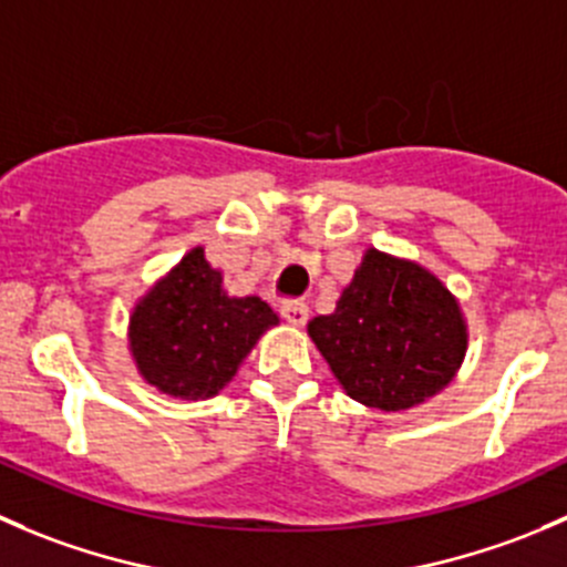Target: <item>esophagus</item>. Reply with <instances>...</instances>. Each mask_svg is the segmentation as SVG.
Listing matches in <instances>:
<instances>
[{"instance_id":"esophagus-1","label":"esophagus","mask_w":567,"mask_h":567,"mask_svg":"<svg viewBox=\"0 0 567 567\" xmlns=\"http://www.w3.org/2000/svg\"><path fill=\"white\" fill-rule=\"evenodd\" d=\"M281 317L289 324H295V328H300V324H306V319H308V306L302 300H284Z\"/></svg>"}]
</instances>
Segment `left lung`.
I'll return each instance as SVG.
<instances>
[{
	"instance_id": "left-lung-1",
	"label": "left lung",
	"mask_w": 567,
	"mask_h": 567,
	"mask_svg": "<svg viewBox=\"0 0 567 567\" xmlns=\"http://www.w3.org/2000/svg\"><path fill=\"white\" fill-rule=\"evenodd\" d=\"M308 336L341 389L380 411H405L439 394L466 355L457 300L413 261L367 250L336 311Z\"/></svg>"
}]
</instances>
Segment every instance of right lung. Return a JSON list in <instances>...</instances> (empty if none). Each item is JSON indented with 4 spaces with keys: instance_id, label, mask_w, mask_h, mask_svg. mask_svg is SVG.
I'll return each mask as SVG.
<instances>
[{
    "instance_id": "right-lung-1",
    "label": "right lung",
    "mask_w": 567,
    "mask_h": 567,
    "mask_svg": "<svg viewBox=\"0 0 567 567\" xmlns=\"http://www.w3.org/2000/svg\"><path fill=\"white\" fill-rule=\"evenodd\" d=\"M278 324L259 297H228L204 248L178 261L137 302L128 322V347L140 374L182 400L215 396L237 374L259 336Z\"/></svg>"
}]
</instances>
